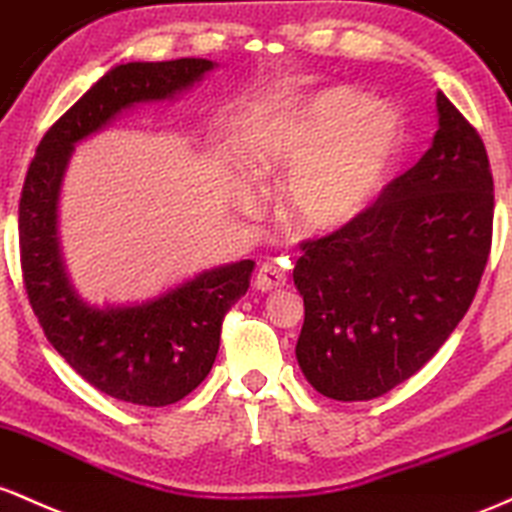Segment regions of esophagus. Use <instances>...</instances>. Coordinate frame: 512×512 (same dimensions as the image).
<instances>
[{
    "label": "esophagus",
    "instance_id": "obj_1",
    "mask_svg": "<svg viewBox=\"0 0 512 512\" xmlns=\"http://www.w3.org/2000/svg\"><path fill=\"white\" fill-rule=\"evenodd\" d=\"M287 283V275L280 266H275V263H263L261 268H258L256 273V290L261 292H271V290H278V287H285Z\"/></svg>",
    "mask_w": 512,
    "mask_h": 512
}]
</instances>
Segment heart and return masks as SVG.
I'll return each mask as SVG.
<instances>
[{
  "instance_id": "obj_1",
  "label": "heart",
  "mask_w": 512,
  "mask_h": 512,
  "mask_svg": "<svg viewBox=\"0 0 512 512\" xmlns=\"http://www.w3.org/2000/svg\"><path fill=\"white\" fill-rule=\"evenodd\" d=\"M406 152V120L389 103L348 84L326 86L280 111L251 135V179L283 186L280 215L304 237L353 225L394 179ZM234 205L256 212V191L241 181Z\"/></svg>"
}]
</instances>
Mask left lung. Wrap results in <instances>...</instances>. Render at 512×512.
I'll return each instance as SVG.
<instances>
[{
    "label": "left lung",
    "mask_w": 512,
    "mask_h": 512,
    "mask_svg": "<svg viewBox=\"0 0 512 512\" xmlns=\"http://www.w3.org/2000/svg\"><path fill=\"white\" fill-rule=\"evenodd\" d=\"M438 132L353 225L302 244L297 363L319 394L370 401L438 353L472 304L493 227L486 147L438 91Z\"/></svg>",
    "instance_id": "8db88e82"
}]
</instances>
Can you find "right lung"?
Wrapping results in <instances>:
<instances>
[{
    "label": "right lung",
    "instance_id": "1",
    "mask_svg": "<svg viewBox=\"0 0 512 512\" xmlns=\"http://www.w3.org/2000/svg\"><path fill=\"white\" fill-rule=\"evenodd\" d=\"M217 67L203 57L111 67L40 140L21 191V268L45 336L91 387L128 404H176L208 377L222 319L249 290L254 261L205 268L147 300H84L62 258V181L74 147L125 113L179 101Z\"/></svg>",
    "mask_w": 512,
    "mask_h": 512
}]
</instances>
